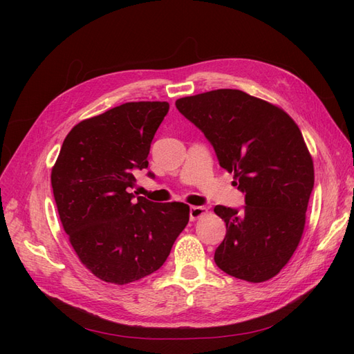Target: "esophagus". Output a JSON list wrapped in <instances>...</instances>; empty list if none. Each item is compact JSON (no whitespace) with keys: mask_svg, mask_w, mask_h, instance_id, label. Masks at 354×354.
Masks as SVG:
<instances>
[{"mask_svg":"<svg viewBox=\"0 0 354 354\" xmlns=\"http://www.w3.org/2000/svg\"><path fill=\"white\" fill-rule=\"evenodd\" d=\"M208 212L207 207H190V220H198Z\"/></svg>","mask_w":354,"mask_h":354,"instance_id":"34e87169","label":"esophagus"}]
</instances>
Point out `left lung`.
Segmentation results:
<instances>
[{
    "label": "left lung",
    "mask_w": 354,
    "mask_h": 354,
    "mask_svg": "<svg viewBox=\"0 0 354 354\" xmlns=\"http://www.w3.org/2000/svg\"><path fill=\"white\" fill-rule=\"evenodd\" d=\"M212 145L220 167L245 194L242 211L217 205L226 236L214 254L220 269L260 283L274 277L301 241L315 185L313 159L295 121L279 106L221 88L176 102Z\"/></svg>",
    "instance_id": "obj_1"
}]
</instances>
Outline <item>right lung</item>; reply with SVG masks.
I'll return each mask as SVG.
<instances>
[{
  "label": "right lung",
  "instance_id": "add662e5",
  "mask_svg": "<svg viewBox=\"0 0 354 354\" xmlns=\"http://www.w3.org/2000/svg\"><path fill=\"white\" fill-rule=\"evenodd\" d=\"M167 102H130L75 125L51 169L62 226L99 279L125 285L156 272L189 223L183 202L134 196Z\"/></svg>",
  "mask_w": 354,
  "mask_h": 354
}]
</instances>
